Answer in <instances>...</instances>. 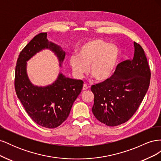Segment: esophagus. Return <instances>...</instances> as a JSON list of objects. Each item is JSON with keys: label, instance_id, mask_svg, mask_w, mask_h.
Returning a JSON list of instances; mask_svg holds the SVG:
<instances>
[{"label": "esophagus", "instance_id": "obj_1", "mask_svg": "<svg viewBox=\"0 0 161 161\" xmlns=\"http://www.w3.org/2000/svg\"><path fill=\"white\" fill-rule=\"evenodd\" d=\"M88 89V86L86 85V84H84L83 85V86H82V90L83 91H86Z\"/></svg>", "mask_w": 161, "mask_h": 161}]
</instances>
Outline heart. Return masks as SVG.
Returning <instances> with one entry per match:
<instances>
[{
	"instance_id": "obj_1",
	"label": "heart",
	"mask_w": 161,
	"mask_h": 161,
	"mask_svg": "<svg viewBox=\"0 0 161 161\" xmlns=\"http://www.w3.org/2000/svg\"><path fill=\"white\" fill-rule=\"evenodd\" d=\"M119 58V50L115 45L99 39L90 40L82 45L76 56H71L70 65L77 77L88 70L99 82L108 80L113 75Z\"/></svg>"
}]
</instances>
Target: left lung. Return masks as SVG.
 Here are the masks:
<instances>
[{
  "label": "left lung",
  "instance_id": "1",
  "mask_svg": "<svg viewBox=\"0 0 161 161\" xmlns=\"http://www.w3.org/2000/svg\"><path fill=\"white\" fill-rule=\"evenodd\" d=\"M134 54L117 66L108 80L92 85L95 118L108 126L128 121L142 103L150 85V69L144 51L134 42Z\"/></svg>",
  "mask_w": 161,
  "mask_h": 161
}]
</instances>
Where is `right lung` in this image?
Wrapping results in <instances>:
<instances>
[{"instance_id": "obj_1", "label": "right lung", "mask_w": 161, "mask_h": 161, "mask_svg": "<svg viewBox=\"0 0 161 161\" xmlns=\"http://www.w3.org/2000/svg\"><path fill=\"white\" fill-rule=\"evenodd\" d=\"M44 48L54 52L60 63L64 59L65 52L55 43L48 42L47 33L37 34L19 53L14 74V89L33 121L43 127L55 128L69 117L73 103L80 93L83 81L66 78L60 73L51 85H33L27 75L26 62Z\"/></svg>"}]
</instances>
